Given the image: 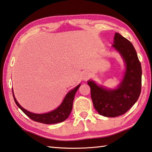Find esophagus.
I'll return each instance as SVG.
<instances>
[{
    "label": "esophagus",
    "instance_id": "1",
    "mask_svg": "<svg viewBox=\"0 0 152 152\" xmlns=\"http://www.w3.org/2000/svg\"><path fill=\"white\" fill-rule=\"evenodd\" d=\"M90 77V74L88 72H83L82 73V79L84 80H86Z\"/></svg>",
    "mask_w": 152,
    "mask_h": 152
}]
</instances>
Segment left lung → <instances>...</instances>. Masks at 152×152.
Instances as JSON below:
<instances>
[{"label":"left lung","instance_id":"left-lung-1","mask_svg":"<svg viewBox=\"0 0 152 152\" xmlns=\"http://www.w3.org/2000/svg\"><path fill=\"white\" fill-rule=\"evenodd\" d=\"M113 48L121 54L126 64L124 78L116 89H107L89 80L94 108L105 117L123 115L134 106L141 93L142 66L134 46L119 33H115Z\"/></svg>","mask_w":152,"mask_h":152}]
</instances>
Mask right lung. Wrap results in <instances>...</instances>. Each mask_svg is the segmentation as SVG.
<instances>
[{"instance_id":"1","label":"right lung","mask_w":152,"mask_h":152,"mask_svg":"<svg viewBox=\"0 0 152 152\" xmlns=\"http://www.w3.org/2000/svg\"><path fill=\"white\" fill-rule=\"evenodd\" d=\"M80 86V84L77 86L76 87L74 88L73 90H70V92L67 94L62 104H60L56 109H55L52 112L42 114H34V113L28 112V110L23 108V107L18 103V102L16 101L13 92L12 94L14 100H15V103L17 105V106L31 120L35 121V122L46 124H57L64 122L65 120L67 119L69 115H70L72 112V105L74 96H75V94L76 92V91L78 90Z\"/></svg>"}]
</instances>
